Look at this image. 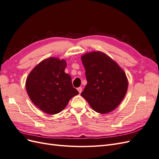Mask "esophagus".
I'll return each mask as SVG.
<instances>
[{
	"instance_id": "34e87169",
	"label": "esophagus",
	"mask_w": 159,
	"mask_h": 159,
	"mask_svg": "<svg viewBox=\"0 0 159 159\" xmlns=\"http://www.w3.org/2000/svg\"><path fill=\"white\" fill-rule=\"evenodd\" d=\"M78 91H79V93H81V91H82V88H81V87L78 88Z\"/></svg>"
}]
</instances>
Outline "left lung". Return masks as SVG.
<instances>
[{
    "label": "left lung",
    "instance_id": "8db88e82",
    "mask_svg": "<svg viewBox=\"0 0 159 159\" xmlns=\"http://www.w3.org/2000/svg\"><path fill=\"white\" fill-rule=\"evenodd\" d=\"M81 60L88 84L81 95L95 111L105 114L117 107L125 96L128 80L112 58L99 51L86 53Z\"/></svg>",
    "mask_w": 159,
    "mask_h": 159
}]
</instances>
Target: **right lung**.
Masks as SVG:
<instances>
[{"instance_id": "right-lung-1", "label": "right lung", "mask_w": 159, "mask_h": 159, "mask_svg": "<svg viewBox=\"0 0 159 159\" xmlns=\"http://www.w3.org/2000/svg\"><path fill=\"white\" fill-rule=\"evenodd\" d=\"M66 61L50 57L35 66L27 77L26 89L30 99L43 112H61L74 96L79 94L65 73Z\"/></svg>"}]
</instances>
